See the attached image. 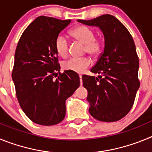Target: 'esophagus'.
I'll return each mask as SVG.
<instances>
[{"label":"esophagus","mask_w":152,"mask_h":152,"mask_svg":"<svg viewBox=\"0 0 152 152\" xmlns=\"http://www.w3.org/2000/svg\"><path fill=\"white\" fill-rule=\"evenodd\" d=\"M79 77H80V85H82V76L81 75H79Z\"/></svg>","instance_id":"obj_1"}]
</instances>
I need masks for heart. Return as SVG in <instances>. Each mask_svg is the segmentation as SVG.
I'll return each mask as SVG.
<instances>
[{
    "label": "heart",
    "mask_w": 152,
    "mask_h": 152,
    "mask_svg": "<svg viewBox=\"0 0 152 152\" xmlns=\"http://www.w3.org/2000/svg\"><path fill=\"white\" fill-rule=\"evenodd\" d=\"M71 36L85 46V52L93 56L100 54L101 51V42L95 39V33L91 28L86 26H78L70 32ZM55 48L57 54L61 57H66L68 55V43L64 36L59 35L55 41ZM91 64V60L88 58H71L64 61L62 68L66 71L83 73Z\"/></svg>",
    "instance_id": "obj_1"
}]
</instances>
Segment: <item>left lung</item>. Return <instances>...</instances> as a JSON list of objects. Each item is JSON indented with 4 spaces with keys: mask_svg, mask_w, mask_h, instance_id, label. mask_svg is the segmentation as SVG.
Returning a JSON list of instances; mask_svg holds the SVG:
<instances>
[{
    "mask_svg": "<svg viewBox=\"0 0 152 152\" xmlns=\"http://www.w3.org/2000/svg\"><path fill=\"white\" fill-rule=\"evenodd\" d=\"M77 21L97 26L104 36L103 53L91 70L98 76H82L83 86L88 93L90 114L100 121H118L132 109L140 85L133 39L126 26L110 14Z\"/></svg>",
    "mask_w": 152,
    "mask_h": 152,
    "instance_id": "left-lung-1",
    "label": "left lung"
}]
</instances>
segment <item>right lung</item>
Returning <instances> with one entry per match:
<instances>
[{
  "instance_id": "right-lung-1",
  "label": "right lung",
  "mask_w": 152,
  "mask_h": 152,
  "mask_svg": "<svg viewBox=\"0 0 152 152\" xmlns=\"http://www.w3.org/2000/svg\"><path fill=\"white\" fill-rule=\"evenodd\" d=\"M71 20L41 16L23 33L16 49L12 79L17 100L35 123L52 126L64 119L65 101L80 86L77 73H60L55 41Z\"/></svg>"
}]
</instances>
